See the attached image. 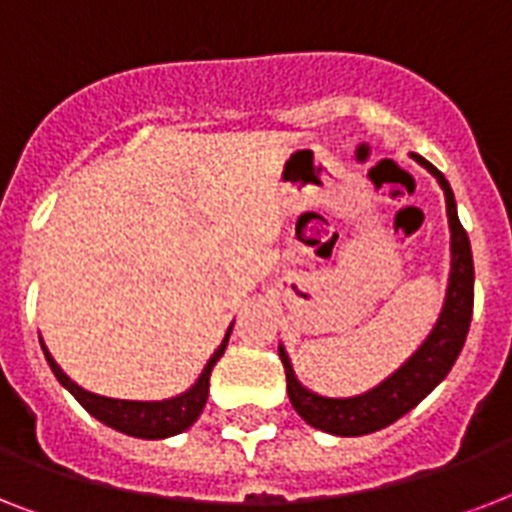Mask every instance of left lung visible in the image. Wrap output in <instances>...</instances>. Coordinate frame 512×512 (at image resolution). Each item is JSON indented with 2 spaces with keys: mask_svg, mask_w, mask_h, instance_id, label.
I'll list each match as a JSON object with an SVG mask.
<instances>
[{
  "mask_svg": "<svg viewBox=\"0 0 512 512\" xmlns=\"http://www.w3.org/2000/svg\"><path fill=\"white\" fill-rule=\"evenodd\" d=\"M412 159L436 177L446 196V215H449V228H452V273H449L444 311H441L436 329L422 342V348L396 374H390L388 380L380 382L364 396L327 398L311 393L297 382L287 353L284 348H279L281 364L287 372L289 401L308 425L324 430V433L366 436V433H374V430L396 422L398 417H404L449 374L460 356L462 345H465V337H468L470 316H473V252H470L468 233L457 217L454 193L446 183V177L422 156L412 154Z\"/></svg>",
  "mask_w": 512,
  "mask_h": 512,
  "instance_id": "left-lung-1",
  "label": "left lung"
}]
</instances>
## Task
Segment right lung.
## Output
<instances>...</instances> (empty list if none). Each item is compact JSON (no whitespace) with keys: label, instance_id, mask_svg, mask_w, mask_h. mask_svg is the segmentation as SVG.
I'll use <instances>...</instances> for the list:
<instances>
[{"label":"right lung","instance_id":"1","mask_svg":"<svg viewBox=\"0 0 512 512\" xmlns=\"http://www.w3.org/2000/svg\"><path fill=\"white\" fill-rule=\"evenodd\" d=\"M228 337H231V329H228L225 340L220 342V348L215 350V356L207 361V366H204V372H201V377L196 380V385H193L191 390H185L183 396L167 398V401H122V398L98 396V393H90V390L79 388V385L55 364V358H52L47 350H44V356H47V364H50L52 374L58 377L60 385L71 390L76 401H79L92 417H98L100 422H106L108 428L122 430V433L135 438H167L175 436V433H183L185 428H191L193 422L199 420L201 409H204L209 396V374H212V366L217 364V358L225 353Z\"/></svg>","mask_w":512,"mask_h":512}]
</instances>
